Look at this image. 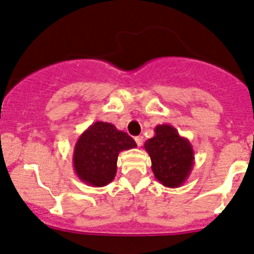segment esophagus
Listing matches in <instances>:
<instances>
[{
  "instance_id": "esophagus-1",
  "label": "esophagus",
  "mask_w": 254,
  "mask_h": 254,
  "mask_svg": "<svg viewBox=\"0 0 254 254\" xmlns=\"http://www.w3.org/2000/svg\"><path fill=\"white\" fill-rule=\"evenodd\" d=\"M134 140H135L136 145H138V146H141V145H142V142H144V138H142L141 135H139V136H135V138H134Z\"/></svg>"
}]
</instances>
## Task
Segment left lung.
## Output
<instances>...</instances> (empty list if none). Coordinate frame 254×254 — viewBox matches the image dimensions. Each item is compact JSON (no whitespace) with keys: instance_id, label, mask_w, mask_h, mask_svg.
I'll return each mask as SVG.
<instances>
[{"instance_id":"obj_1","label":"left lung","mask_w":254,"mask_h":254,"mask_svg":"<svg viewBox=\"0 0 254 254\" xmlns=\"http://www.w3.org/2000/svg\"><path fill=\"white\" fill-rule=\"evenodd\" d=\"M144 149L151 158L156 180L163 186L176 189L186 182L194 165V151L175 127L165 124L156 126L155 135L145 141Z\"/></svg>"}]
</instances>
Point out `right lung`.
Returning <instances> with one entry per match:
<instances>
[{
    "mask_svg": "<svg viewBox=\"0 0 254 254\" xmlns=\"http://www.w3.org/2000/svg\"><path fill=\"white\" fill-rule=\"evenodd\" d=\"M134 147L135 141L126 132L119 130L109 122L97 121L75 142L74 172L89 186H107L116 175L119 153Z\"/></svg>",
    "mask_w": 254,
    "mask_h": 254,
    "instance_id": "add662e5",
    "label": "right lung"
}]
</instances>
